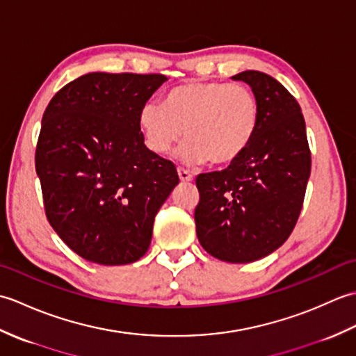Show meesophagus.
I'll list each match as a JSON object with an SVG mask.
<instances>
[{"instance_id":"34e87169","label":"esophagus","mask_w":356,"mask_h":356,"mask_svg":"<svg viewBox=\"0 0 356 356\" xmlns=\"http://www.w3.org/2000/svg\"><path fill=\"white\" fill-rule=\"evenodd\" d=\"M177 174H179V179L182 180V182H191L193 180V174L184 168H177Z\"/></svg>"}]
</instances>
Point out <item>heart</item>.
Here are the masks:
<instances>
[{
	"mask_svg": "<svg viewBox=\"0 0 356 356\" xmlns=\"http://www.w3.org/2000/svg\"><path fill=\"white\" fill-rule=\"evenodd\" d=\"M259 119L251 88L217 81L185 82L165 95L163 105L147 102L139 113L145 143L156 154H168L185 133L179 157L186 163L234 162L251 145Z\"/></svg>",
	"mask_w": 356,
	"mask_h": 356,
	"instance_id": "obj_1",
	"label": "heart"
}]
</instances>
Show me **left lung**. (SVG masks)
I'll return each mask as SVG.
<instances>
[{
    "mask_svg": "<svg viewBox=\"0 0 356 356\" xmlns=\"http://www.w3.org/2000/svg\"><path fill=\"white\" fill-rule=\"evenodd\" d=\"M259 101L260 119L251 145L228 168L199 174L195 232L208 254L228 263H249L274 252L291 236L303 207L309 149L303 113L277 79L241 72Z\"/></svg>",
    "mask_w": 356,
    "mask_h": 356,
    "instance_id": "left-lung-1",
    "label": "left lung"
}]
</instances>
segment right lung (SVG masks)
Instances as JSON below:
<instances>
[{
  "instance_id": "obj_1",
  "label": "right lung",
  "mask_w": 356,
  "mask_h": 356,
  "mask_svg": "<svg viewBox=\"0 0 356 356\" xmlns=\"http://www.w3.org/2000/svg\"><path fill=\"white\" fill-rule=\"evenodd\" d=\"M168 78L87 73L51 97L35 166L47 220L82 259L138 261L157 211L179 184L176 166L143 143L139 113Z\"/></svg>"
}]
</instances>
